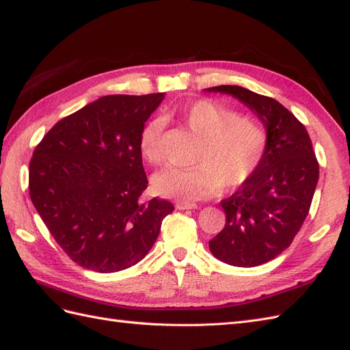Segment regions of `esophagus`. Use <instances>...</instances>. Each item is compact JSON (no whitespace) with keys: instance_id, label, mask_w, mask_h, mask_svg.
<instances>
[{"instance_id":"esophagus-1","label":"esophagus","mask_w":350,"mask_h":350,"mask_svg":"<svg viewBox=\"0 0 350 350\" xmlns=\"http://www.w3.org/2000/svg\"><path fill=\"white\" fill-rule=\"evenodd\" d=\"M176 208L177 210H195V208H198V204H195V202H177L176 204Z\"/></svg>"}]
</instances>
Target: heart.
I'll return each mask as SVG.
<instances>
[{
	"instance_id": "obj_1",
	"label": "heart",
	"mask_w": 350,
	"mask_h": 350,
	"mask_svg": "<svg viewBox=\"0 0 350 350\" xmlns=\"http://www.w3.org/2000/svg\"><path fill=\"white\" fill-rule=\"evenodd\" d=\"M187 129L202 137L192 168L168 165L152 178L157 193L174 200L192 201L217 195L223 183L237 187L245 183L260 167L266 150V131L250 116L208 98L178 107L174 112ZM164 124L159 118L146 122L140 133V152L148 163L163 158Z\"/></svg>"
}]
</instances>
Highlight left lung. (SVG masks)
<instances>
[{"label":"left lung","mask_w":350,"mask_h":350,"mask_svg":"<svg viewBox=\"0 0 350 350\" xmlns=\"http://www.w3.org/2000/svg\"><path fill=\"white\" fill-rule=\"evenodd\" d=\"M229 94L252 109L266 129L260 167L229 198L221 200L226 223L208 245L220 262L254 267L280 256L306 219L319 165L304 125L272 97L239 85L205 88Z\"/></svg>","instance_id":"left-lung-1"}]
</instances>
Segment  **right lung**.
<instances>
[{"mask_svg":"<svg viewBox=\"0 0 350 350\" xmlns=\"http://www.w3.org/2000/svg\"><path fill=\"white\" fill-rule=\"evenodd\" d=\"M164 96L97 98L60 120L33 150V207L64 252L90 271L139 263L174 210L164 200L140 201L148 187L140 133Z\"/></svg>","mask_w":350,"mask_h":350,"instance_id":"1","label":"right lung"}]
</instances>
